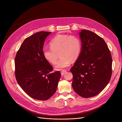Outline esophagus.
Wrapping results in <instances>:
<instances>
[{
  "mask_svg": "<svg viewBox=\"0 0 122 122\" xmlns=\"http://www.w3.org/2000/svg\"><path fill=\"white\" fill-rule=\"evenodd\" d=\"M66 72V71H65V70H64V71H62V72H61V75L62 76H63L65 74Z\"/></svg>",
  "mask_w": 122,
  "mask_h": 122,
  "instance_id": "obj_1",
  "label": "esophagus"
}]
</instances>
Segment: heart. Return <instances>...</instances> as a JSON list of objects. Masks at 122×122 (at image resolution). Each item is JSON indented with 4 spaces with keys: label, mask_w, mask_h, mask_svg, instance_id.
I'll return each instance as SVG.
<instances>
[{
    "label": "heart",
    "mask_w": 122,
    "mask_h": 122,
    "mask_svg": "<svg viewBox=\"0 0 122 122\" xmlns=\"http://www.w3.org/2000/svg\"><path fill=\"white\" fill-rule=\"evenodd\" d=\"M51 48H45L43 50L44 58L52 64L56 63L60 54L61 58L55 66V69L62 70L67 68L71 61H76L81 50V43L76 36L58 35L50 42Z\"/></svg>",
    "instance_id": "heart-1"
}]
</instances>
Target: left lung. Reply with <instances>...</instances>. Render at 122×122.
Returning <instances> with one entry per match:
<instances>
[{
    "label": "left lung",
    "mask_w": 122,
    "mask_h": 122,
    "mask_svg": "<svg viewBox=\"0 0 122 122\" xmlns=\"http://www.w3.org/2000/svg\"><path fill=\"white\" fill-rule=\"evenodd\" d=\"M81 50L70 69L74 91L83 98L95 96L106 86L112 74V58L106 43L94 32H79Z\"/></svg>",
    "instance_id": "8db88e82"
}]
</instances>
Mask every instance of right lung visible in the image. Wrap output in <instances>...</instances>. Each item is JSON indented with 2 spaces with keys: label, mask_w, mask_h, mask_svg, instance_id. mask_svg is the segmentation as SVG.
<instances>
[{
  "label": "right lung",
  "mask_w": 122,
  "mask_h": 122,
  "mask_svg": "<svg viewBox=\"0 0 122 122\" xmlns=\"http://www.w3.org/2000/svg\"><path fill=\"white\" fill-rule=\"evenodd\" d=\"M40 31L26 39L15 59L17 81L29 97L47 100L56 91L61 74L51 72L53 67L44 58V41L51 34Z\"/></svg>",
  "instance_id": "1"
}]
</instances>
